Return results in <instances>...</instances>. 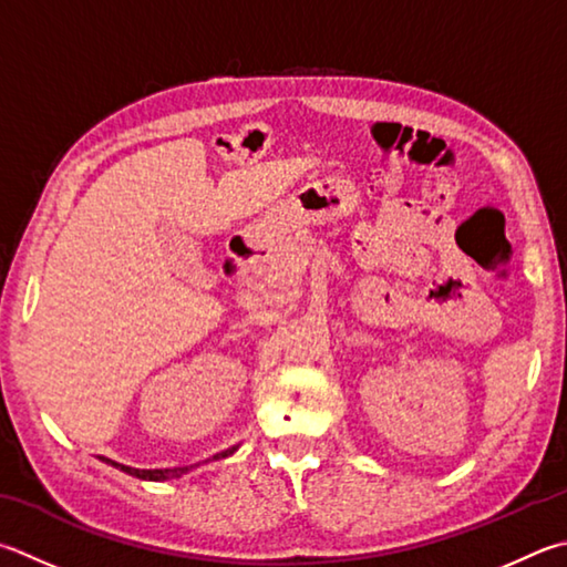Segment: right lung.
<instances>
[{"mask_svg":"<svg viewBox=\"0 0 567 567\" xmlns=\"http://www.w3.org/2000/svg\"><path fill=\"white\" fill-rule=\"evenodd\" d=\"M235 451H238V446H233V449H228V451H220V454H215L213 458H208V461H220V458H228V456H233ZM101 461L104 463H109V466H113V468H118V471H123V473H128V476H136V478H143V481H171V478H181L183 473H188V471H193V468H198L200 463H195V466H183V468H131V466H123V463H116V461H111V458H104L101 456ZM208 461H203V463H208Z\"/></svg>","mask_w":567,"mask_h":567,"instance_id":"right-lung-1","label":"right lung"}]
</instances>
